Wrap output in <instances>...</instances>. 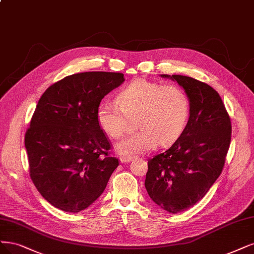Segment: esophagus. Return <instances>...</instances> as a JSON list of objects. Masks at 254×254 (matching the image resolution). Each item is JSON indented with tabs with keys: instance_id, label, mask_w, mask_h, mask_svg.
<instances>
[{
	"instance_id": "obj_1",
	"label": "esophagus",
	"mask_w": 254,
	"mask_h": 254,
	"mask_svg": "<svg viewBox=\"0 0 254 254\" xmlns=\"http://www.w3.org/2000/svg\"><path fill=\"white\" fill-rule=\"evenodd\" d=\"M133 160V157L132 156H123V157H121V163H129V162H131Z\"/></svg>"
}]
</instances>
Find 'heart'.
Masks as SVG:
<instances>
[{
  "mask_svg": "<svg viewBox=\"0 0 254 254\" xmlns=\"http://www.w3.org/2000/svg\"><path fill=\"white\" fill-rule=\"evenodd\" d=\"M117 104L102 102L97 109L100 129L109 137L123 136L129 119L136 118L137 132L117 144L116 151L133 156L169 146L185 130L190 115L188 95L177 85H162L137 78L122 90Z\"/></svg>",
  "mask_w": 254,
  "mask_h": 254,
  "instance_id": "heart-1",
  "label": "heart"
}]
</instances>
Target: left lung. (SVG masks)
<instances>
[{"label": "left lung", "mask_w": 254, "mask_h": 254, "mask_svg": "<svg viewBox=\"0 0 254 254\" xmlns=\"http://www.w3.org/2000/svg\"><path fill=\"white\" fill-rule=\"evenodd\" d=\"M177 82L190 102L185 130L174 144L148 161L145 187L153 202L170 213L202 199L222 173L231 141V122L212 87L193 77L161 74Z\"/></svg>", "instance_id": "left-lung-1"}]
</instances>
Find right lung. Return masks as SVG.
<instances>
[{
	"instance_id": "obj_1",
	"label": "right lung",
	"mask_w": 254,
	"mask_h": 254,
	"mask_svg": "<svg viewBox=\"0 0 254 254\" xmlns=\"http://www.w3.org/2000/svg\"><path fill=\"white\" fill-rule=\"evenodd\" d=\"M123 73H75L43 93L25 134L30 178L42 196L66 212L97 200L119 160L97 122L102 99L124 83Z\"/></svg>"
}]
</instances>
